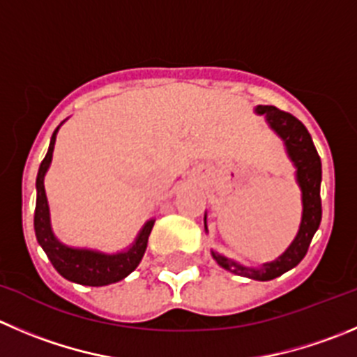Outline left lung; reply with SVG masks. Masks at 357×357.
Here are the masks:
<instances>
[{"instance_id": "8db88e82", "label": "left lung", "mask_w": 357, "mask_h": 357, "mask_svg": "<svg viewBox=\"0 0 357 357\" xmlns=\"http://www.w3.org/2000/svg\"><path fill=\"white\" fill-rule=\"evenodd\" d=\"M254 114L263 115L266 121L268 128L284 142L286 154L289 161L294 166V178L301 191V220L298 233L293 242L289 243L286 250L273 261L263 263L261 266H245L235 259L222 256L217 250H210L213 259L217 261L220 268L231 271V273L240 275V277L252 278V280H271V278L280 277L286 271L293 270L298 263L307 254L308 245L314 238L315 231L319 229L321 224V181H322V169H321V158L314 147L310 133L307 131L303 124L293 117L287 112L278 110L271 105H257L254 108ZM205 222V231L208 233L206 226V212L203 217Z\"/></svg>"}]
</instances>
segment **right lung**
<instances>
[{"label": "right lung", "instance_id": "right-lung-1", "mask_svg": "<svg viewBox=\"0 0 357 357\" xmlns=\"http://www.w3.org/2000/svg\"><path fill=\"white\" fill-rule=\"evenodd\" d=\"M64 122V121H63ZM61 122L50 138L49 151H47L45 159L42 161L36 176V208H35V233L40 247L45 250L47 257L54 264L59 275H63L66 280L82 286L100 287L115 284L122 278H126L135 268L140 264L144 257L145 249H147L149 235L152 231L155 219H149L137 235L135 242L128 249L119 250V252H101L96 249H87V247H71L61 242L52 231L50 224V210L49 202L45 195V175L52 162L54 145H56V137Z\"/></svg>", "mask_w": 357, "mask_h": 357}]
</instances>
